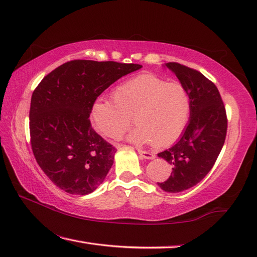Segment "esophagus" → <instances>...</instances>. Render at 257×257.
Returning a JSON list of instances; mask_svg holds the SVG:
<instances>
[{"label":"esophagus","instance_id":"1","mask_svg":"<svg viewBox=\"0 0 257 257\" xmlns=\"http://www.w3.org/2000/svg\"><path fill=\"white\" fill-rule=\"evenodd\" d=\"M138 153L141 159H148V160H152L154 159V154L149 152V151H143V150H138Z\"/></svg>","mask_w":257,"mask_h":257}]
</instances>
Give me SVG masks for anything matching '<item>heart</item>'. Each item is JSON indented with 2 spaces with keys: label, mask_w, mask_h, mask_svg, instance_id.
I'll return each mask as SVG.
<instances>
[{
  "label": "heart",
  "mask_w": 257,
  "mask_h": 257,
  "mask_svg": "<svg viewBox=\"0 0 257 257\" xmlns=\"http://www.w3.org/2000/svg\"><path fill=\"white\" fill-rule=\"evenodd\" d=\"M112 100L98 98L91 109V120L99 134L118 139L133 116L138 128L128 136L131 142H150L164 148L175 142L187 126L189 94L181 82H165L153 74H140L118 85Z\"/></svg>",
  "instance_id": "b5f03b06"
}]
</instances>
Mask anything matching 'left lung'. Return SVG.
I'll return each instance as SVG.
<instances>
[{
  "label": "left lung",
  "instance_id": "8db88e82",
  "mask_svg": "<svg viewBox=\"0 0 257 257\" xmlns=\"http://www.w3.org/2000/svg\"><path fill=\"white\" fill-rule=\"evenodd\" d=\"M186 87L190 118L174 146L158 157L172 165L171 176L158 183L164 192L180 193L198 184L216 163L224 145L228 119L217 86L199 71L177 62L165 64Z\"/></svg>",
  "mask_w": 257,
  "mask_h": 257
}]
</instances>
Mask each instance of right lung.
I'll return each mask as SVG.
<instances>
[{
    "mask_svg": "<svg viewBox=\"0 0 257 257\" xmlns=\"http://www.w3.org/2000/svg\"><path fill=\"white\" fill-rule=\"evenodd\" d=\"M141 68L72 60L51 71L35 88L29 110L32 150L56 186L87 195L104 182L117 150L93 129L92 106L112 83Z\"/></svg>",
    "mask_w": 257,
    "mask_h": 257,
    "instance_id": "obj_1",
    "label": "right lung"
}]
</instances>
